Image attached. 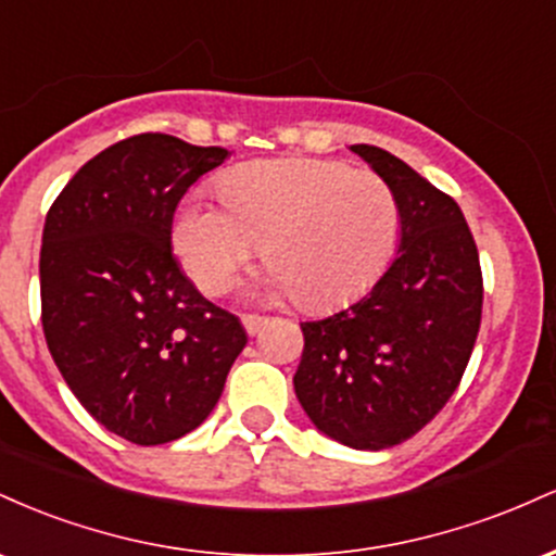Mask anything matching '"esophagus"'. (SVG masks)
<instances>
[{"mask_svg":"<svg viewBox=\"0 0 556 556\" xmlns=\"http://www.w3.org/2000/svg\"><path fill=\"white\" fill-rule=\"evenodd\" d=\"M266 321H269V318L258 316V314H245V316H242V327H245L248 334H256V331L264 327Z\"/></svg>","mask_w":556,"mask_h":556,"instance_id":"1","label":"esophagus"}]
</instances>
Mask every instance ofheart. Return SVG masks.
Segmentation results:
<instances>
[{"label":"heart","mask_w":556,"mask_h":556,"mask_svg":"<svg viewBox=\"0 0 556 556\" xmlns=\"http://www.w3.org/2000/svg\"><path fill=\"white\" fill-rule=\"evenodd\" d=\"M225 203L190 193L172 245L190 279L222 292L264 245L269 285L308 311L361 298L402 238L400 198L384 177L329 159H258L225 172Z\"/></svg>","instance_id":"obj_1"}]
</instances>
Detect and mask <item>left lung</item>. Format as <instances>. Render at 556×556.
<instances>
[{
	"mask_svg": "<svg viewBox=\"0 0 556 556\" xmlns=\"http://www.w3.org/2000/svg\"><path fill=\"white\" fill-rule=\"evenodd\" d=\"M400 198V251L366 298L300 324L295 394L334 442L387 450L424 429L460 384L481 327L478 248L455 198L376 146H350Z\"/></svg>",
	"mask_w": 556,
	"mask_h": 556,
	"instance_id": "obj_1",
	"label": "left lung"
}]
</instances>
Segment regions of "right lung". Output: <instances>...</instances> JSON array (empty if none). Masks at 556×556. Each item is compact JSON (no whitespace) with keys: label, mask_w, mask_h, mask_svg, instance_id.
<instances>
[{"label":"right lung","mask_w":556,"mask_h":556,"mask_svg":"<svg viewBox=\"0 0 556 556\" xmlns=\"http://www.w3.org/2000/svg\"><path fill=\"white\" fill-rule=\"evenodd\" d=\"M229 156L143 132L75 172L41 238V324L75 397L127 442H175L222 397L245 348L240 318L214 305L172 256V216L198 177Z\"/></svg>","instance_id":"add662e5"}]
</instances>
